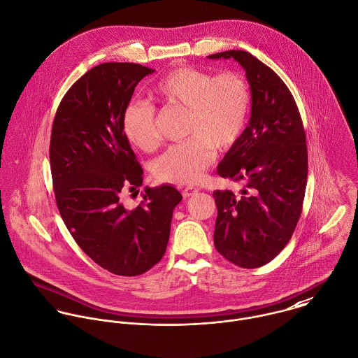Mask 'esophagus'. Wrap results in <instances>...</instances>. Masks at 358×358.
<instances>
[{
	"label": "esophagus",
	"mask_w": 358,
	"mask_h": 358,
	"mask_svg": "<svg viewBox=\"0 0 358 358\" xmlns=\"http://www.w3.org/2000/svg\"><path fill=\"white\" fill-rule=\"evenodd\" d=\"M197 193H199V189L192 187V186H187V187H185V189L182 190V194H183L185 199H189V197H192V196H194V194H197Z\"/></svg>",
	"instance_id": "obj_1"
}]
</instances>
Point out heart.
<instances>
[{
    "instance_id": "heart-1",
    "label": "heart",
    "mask_w": 358,
    "mask_h": 358,
    "mask_svg": "<svg viewBox=\"0 0 358 358\" xmlns=\"http://www.w3.org/2000/svg\"><path fill=\"white\" fill-rule=\"evenodd\" d=\"M161 102L186 107L185 135L182 143L169 146L154 162L158 180L175 185H192L204 176L219 152L233 148L243 135L251 107L247 81L237 73L213 74L196 67H179L152 88ZM127 141L143 152L158 145L155 107L152 103L132 101L121 118Z\"/></svg>"
}]
</instances>
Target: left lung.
<instances>
[{
    "label": "left lung",
    "mask_w": 358,
    "mask_h": 358,
    "mask_svg": "<svg viewBox=\"0 0 358 358\" xmlns=\"http://www.w3.org/2000/svg\"><path fill=\"white\" fill-rule=\"evenodd\" d=\"M209 59H234L245 70L252 106L248 127L217 165L222 178L244 182L236 194L213 192L217 208L215 248L231 263L260 267L291 240L305 200L306 135L284 81L250 52L226 51Z\"/></svg>",
    "instance_id": "left-lung-1"
}]
</instances>
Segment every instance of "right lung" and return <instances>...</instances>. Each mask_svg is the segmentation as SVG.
<instances>
[{
	"label": "right lung",
	"mask_w": 358,
	"mask_h": 358,
	"mask_svg": "<svg viewBox=\"0 0 358 358\" xmlns=\"http://www.w3.org/2000/svg\"><path fill=\"white\" fill-rule=\"evenodd\" d=\"M153 69L102 63L66 92L52 125L50 159L60 216L78 247L117 275H139L165 254L171 220L182 194L171 185L145 189L134 209L125 193L143 183V169L121 118L135 87Z\"/></svg>",
	"instance_id": "right-lung-1"
}]
</instances>
